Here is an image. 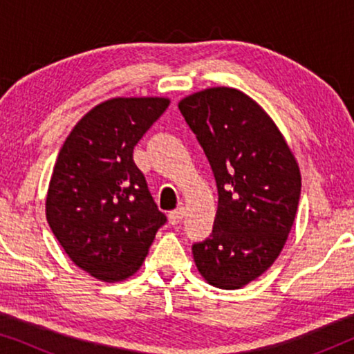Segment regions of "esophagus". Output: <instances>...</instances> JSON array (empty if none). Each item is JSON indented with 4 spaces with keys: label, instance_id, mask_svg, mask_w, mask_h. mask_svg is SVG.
I'll return each mask as SVG.
<instances>
[{
    "label": "esophagus",
    "instance_id": "obj_1",
    "mask_svg": "<svg viewBox=\"0 0 354 354\" xmlns=\"http://www.w3.org/2000/svg\"><path fill=\"white\" fill-rule=\"evenodd\" d=\"M183 216H185V211H183L182 207H178V209L169 212V222H171L172 225H177L178 222L183 219Z\"/></svg>",
    "mask_w": 354,
    "mask_h": 354
}]
</instances>
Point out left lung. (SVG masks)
Listing matches in <instances>:
<instances>
[{"label":"left lung","mask_w":354,"mask_h":354,"mask_svg":"<svg viewBox=\"0 0 354 354\" xmlns=\"http://www.w3.org/2000/svg\"><path fill=\"white\" fill-rule=\"evenodd\" d=\"M214 172L217 212L209 239L193 245L212 287L241 288L282 253L297 216L301 174L272 118L243 91L212 86L178 101Z\"/></svg>","instance_id":"left-lung-1"}]
</instances>
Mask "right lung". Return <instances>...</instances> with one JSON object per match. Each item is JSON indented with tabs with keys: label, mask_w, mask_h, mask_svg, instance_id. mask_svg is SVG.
Here are the masks:
<instances>
[{
	"label": "right lung",
	"mask_w": 354,
	"mask_h": 354,
	"mask_svg": "<svg viewBox=\"0 0 354 354\" xmlns=\"http://www.w3.org/2000/svg\"><path fill=\"white\" fill-rule=\"evenodd\" d=\"M169 103L166 96L106 100L75 124L57 154L46 221L72 263L101 282L132 277L166 222L133 148Z\"/></svg>",
	"instance_id": "1"
}]
</instances>
